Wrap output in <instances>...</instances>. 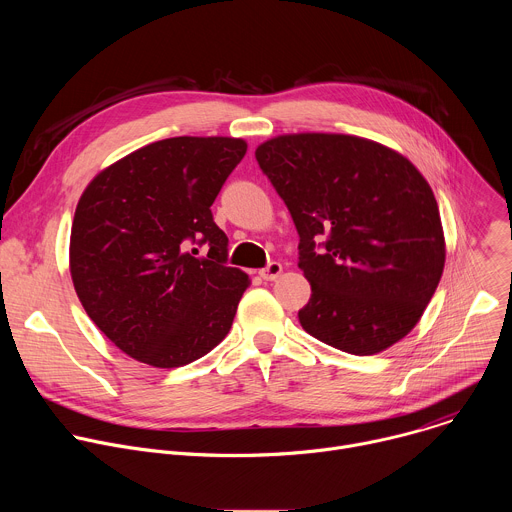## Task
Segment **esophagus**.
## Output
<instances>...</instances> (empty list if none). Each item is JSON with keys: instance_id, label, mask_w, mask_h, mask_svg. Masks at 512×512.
<instances>
[{"instance_id": "esophagus-1", "label": "esophagus", "mask_w": 512, "mask_h": 512, "mask_svg": "<svg viewBox=\"0 0 512 512\" xmlns=\"http://www.w3.org/2000/svg\"><path fill=\"white\" fill-rule=\"evenodd\" d=\"M281 271H283L281 263L273 261V263H269L265 269H261V271H259V275H261L265 281H275V279L281 275Z\"/></svg>"}]
</instances>
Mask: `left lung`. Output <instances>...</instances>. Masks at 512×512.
Here are the masks:
<instances>
[{"mask_svg": "<svg viewBox=\"0 0 512 512\" xmlns=\"http://www.w3.org/2000/svg\"><path fill=\"white\" fill-rule=\"evenodd\" d=\"M255 158L300 235L298 267L312 285L302 328L356 356L405 338L446 263L440 208L421 172L387 145L342 133L277 135Z\"/></svg>", "mask_w": 512, "mask_h": 512, "instance_id": "left-lung-1", "label": "left lung"}]
</instances>
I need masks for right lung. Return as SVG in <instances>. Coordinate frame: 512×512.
I'll list each match as a JSON object with an SVG mask.
<instances>
[{"mask_svg": "<svg viewBox=\"0 0 512 512\" xmlns=\"http://www.w3.org/2000/svg\"><path fill=\"white\" fill-rule=\"evenodd\" d=\"M245 152L237 137H170L85 188L70 231V277L89 318L131 358L176 369L229 334L251 281L227 265L229 239L210 206ZM202 244L206 256L189 251Z\"/></svg>", "mask_w": 512, "mask_h": 512, "instance_id": "add662e5", "label": "right lung"}]
</instances>
